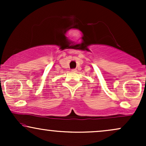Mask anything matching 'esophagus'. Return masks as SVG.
I'll return each mask as SVG.
<instances>
[{"label": "esophagus", "instance_id": "34e87169", "mask_svg": "<svg viewBox=\"0 0 146 146\" xmlns=\"http://www.w3.org/2000/svg\"><path fill=\"white\" fill-rule=\"evenodd\" d=\"M71 72H73V73H75V72H77V70L76 69H72Z\"/></svg>", "mask_w": 146, "mask_h": 146}]
</instances>
